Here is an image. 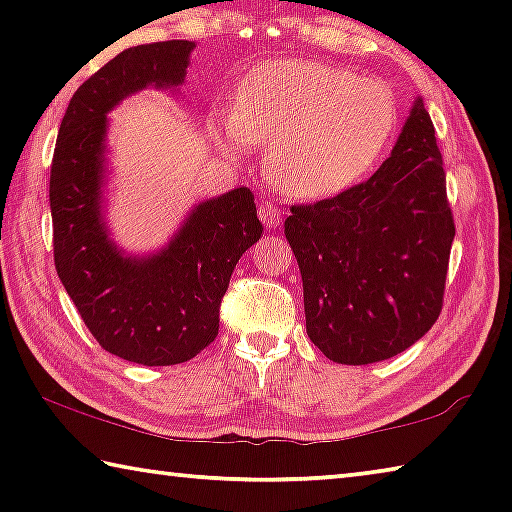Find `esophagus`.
Listing matches in <instances>:
<instances>
[{"label": "esophagus", "instance_id": "esophagus-1", "mask_svg": "<svg viewBox=\"0 0 512 512\" xmlns=\"http://www.w3.org/2000/svg\"><path fill=\"white\" fill-rule=\"evenodd\" d=\"M259 219H262V223L266 225L268 230L271 228H277L282 221V212L277 210V207L271 203V201H259Z\"/></svg>", "mask_w": 512, "mask_h": 512}]
</instances>
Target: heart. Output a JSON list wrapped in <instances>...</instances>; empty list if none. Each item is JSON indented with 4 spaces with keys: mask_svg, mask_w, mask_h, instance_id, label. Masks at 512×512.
<instances>
[{
    "mask_svg": "<svg viewBox=\"0 0 512 512\" xmlns=\"http://www.w3.org/2000/svg\"><path fill=\"white\" fill-rule=\"evenodd\" d=\"M400 108L388 85L350 69L284 60L250 74L228 121L235 149L268 146L266 171L284 194L320 201L372 171Z\"/></svg>",
    "mask_w": 512,
    "mask_h": 512,
    "instance_id": "obj_1",
    "label": "heart"
}]
</instances>
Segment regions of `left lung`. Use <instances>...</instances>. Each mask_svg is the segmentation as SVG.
Instances as JSON below:
<instances>
[{"mask_svg": "<svg viewBox=\"0 0 512 512\" xmlns=\"http://www.w3.org/2000/svg\"><path fill=\"white\" fill-rule=\"evenodd\" d=\"M454 232L443 155L418 99L368 180L291 205L284 235L300 266L311 343L345 366L411 348L443 309Z\"/></svg>", "mask_w": 512, "mask_h": 512, "instance_id": "obj_1", "label": "left lung"}]
</instances>
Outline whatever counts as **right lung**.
Returning a JSON list of instances; mask_svg holds the SVG:
<instances>
[{
    "label": "right lung",
    "mask_w": 512,
    "mask_h": 512,
    "mask_svg": "<svg viewBox=\"0 0 512 512\" xmlns=\"http://www.w3.org/2000/svg\"><path fill=\"white\" fill-rule=\"evenodd\" d=\"M194 42L121 51L69 101L51 160L54 262L85 327L103 350L142 366L194 359L219 334V309L239 257L262 237L248 187L194 207L160 253L124 257L101 216L108 112L146 85L185 81Z\"/></svg>",
    "instance_id": "1"
}]
</instances>
